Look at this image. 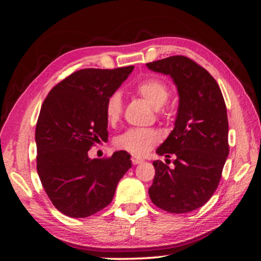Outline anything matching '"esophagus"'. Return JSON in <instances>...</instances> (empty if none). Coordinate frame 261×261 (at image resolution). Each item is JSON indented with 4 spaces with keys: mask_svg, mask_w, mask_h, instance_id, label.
<instances>
[{
    "mask_svg": "<svg viewBox=\"0 0 261 261\" xmlns=\"http://www.w3.org/2000/svg\"><path fill=\"white\" fill-rule=\"evenodd\" d=\"M142 162H144V159L142 158H139V156H135V155L132 156V163H133V165H138V164H141Z\"/></svg>",
    "mask_w": 261,
    "mask_h": 261,
    "instance_id": "esophagus-1",
    "label": "esophagus"
}]
</instances>
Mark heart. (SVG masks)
<instances>
[{
  "instance_id": "b5f03b06",
  "label": "heart",
  "mask_w": 261,
  "mask_h": 261,
  "mask_svg": "<svg viewBox=\"0 0 261 261\" xmlns=\"http://www.w3.org/2000/svg\"><path fill=\"white\" fill-rule=\"evenodd\" d=\"M135 92L145 99L152 108L159 109L170 97V90L165 82L155 77L139 82ZM122 115V98L119 92H114L107 98L106 117L109 123H115ZM159 141L155 130L148 128H132L116 138V147L137 155H142Z\"/></svg>"
}]
</instances>
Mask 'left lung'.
<instances>
[{
	"instance_id": "8db88e82",
	"label": "left lung",
	"mask_w": 261,
	"mask_h": 261,
	"mask_svg": "<svg viewBox=\"0 0 261 261\" xmlns=\"http://www.w3.org/2000/svg\"><path fill=\"white\" fill-rule=\"evenodd\" d=\"M146 66L172 78L179 96L173 130L156 148L167 162L173 155L174 166L153 162L155 176L148 195L165 212H192L215 192L229 153L226 103L212 74L188 57L172 56Z\"/></svg>"
}]
</instances>
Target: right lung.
<instances>
[{"label":"right lung","mask_w":261,"mask_h":261,"mask_svg":"<svg viewBox=\"0 0 261 261\" xmlns=\"http://www.w3.org/2000/svg\"><path fill=\"white\" fill-rule=\"evenodd\" d=\"M133 69L76 71L42 103L35 128L37 170L48 198L64 215L80 219L106 208L132 167L126 151L106 159H90L88 151L108 140L107 98Z\"/></svg>","instance_id":"add662e5"}]
</instances>
